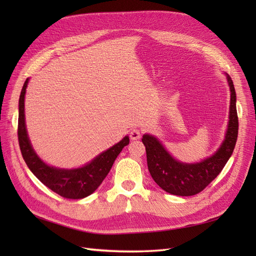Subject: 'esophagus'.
<instances>
[{
	"instance_id": "34e87169",
	"label": "esophagus",
	"mask_w": 256,
	"mask_h": 256,
	"mask_svg": "<svg viewBox=\"0 0 256 256\" xmlns=\"http://www.w3.org/2000/svg\"><path fill=\"white\" fill-rule=\"evenodd\" d=\"M140 136H142V131L138 128H133V130H131V132H130V138H131V140H140Z\"/></svg>"
}]
</instances>
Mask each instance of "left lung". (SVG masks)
Returning <instances> with one entry per match:
<instances>
[{
    "instance_id": "1",
    "label": "left lung",
    "mask_w": 256,
    "mask_h": 256,
    "mask_svg": "<svg viewBox=\"0 0 256 256\" xmlns=\"http://www.w3.org/2000/svg\"><path fill=\"white\" fill-rule=\"evenodd\" d=\"M226 79L231 91L229 124L224 143L214 155L196 164H184L174 158L156 138L150 134L143 136L150 176L166 192L176 196L199 194L219 175L231 157L238 140V120L234 86L229 74Z\"/></svg>"
}]
</instances>
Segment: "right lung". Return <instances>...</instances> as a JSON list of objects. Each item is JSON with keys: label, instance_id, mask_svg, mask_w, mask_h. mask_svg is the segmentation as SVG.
Returning a JSON list of instances; mask_svg holds the SVG:
<instances>
[{"label": "right lung", "instance_id": "right-lung-1", "mask_svg": "<svg viewBox=\"0 0 256 256\" xmlns=\"http://www.w3.org/2000/svg\"><path fill=\"white\" fill-rule=\"evenodd\" d=\"M28 79H26L20 96L18 126V144L26 165L45 186L64 198L82 199L94 192V190L100 186L103 179L110 172L114 160L121 153L122 148L130 143L128 136H125L118 144L103 152L84 167L74 168V170H62V168L48 166L32 150L27 135L24 114V99Z\"/></svg>", "mask_w": 256, "mask_h": 256}]
</instances>
